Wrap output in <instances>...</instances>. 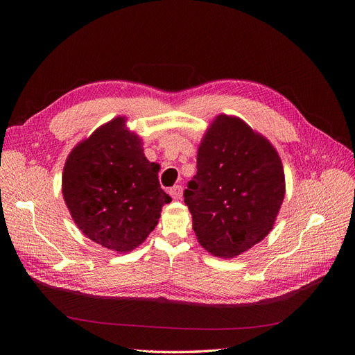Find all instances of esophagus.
I'll use <instances>...</instances> for the list:
<instances>
[{
    "label": "esophagus",
    "instance_id": "34e87169",
    "mask_svg": "<svg viewBox=\"0 0 355 355\" xmlns=\"http://www.w3.org/2000/svg\"><path fill=\"white\" fill-rule=\"evenodd\" d=\"M182 192H184V188H182L180 185H175L173 188L168 189V194L171 196V198H173V200H180Z\"/></svg>",
    "mask_w": 355,
    "mask_h": 355
}]
</instances>
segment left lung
<instances>
[{
	"instance_id": "1",
	"label": "left lung",
	"mask_w": 355,
	"mask_h": 355,
	"mask_svg": "<svg viewBox=\"0 0 355 355\" xmlns=\"http://www.w3.org/2000/svg\"><path fill=\"white\" fill-rule=\"evenodd\" d=\"M284 192L283 164L270 141L237 116L214 118L184 192L204 249L227 259L252 249L272 230Z\"/></svg>"
}]
</instances>
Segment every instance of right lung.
<instances>
[{"label":"right lung","instance_id":"add662e5","mask_svg":"<svg viewBox=\"0 0 355 355\" xmlns=\"http://www.w3.org/2000/svg\"><path fill=\"white\" fill-rule=\"evenodd\" d=\"M158 170L124 116L101 125L72 149L63 168L62 194L75 225L110 250L136 249L171 201L159 187Z\"/></svg>","mask_w":355,"mask_h":355}]
</instances>
